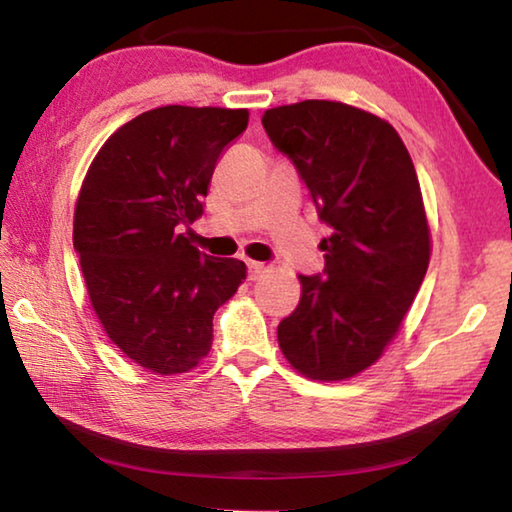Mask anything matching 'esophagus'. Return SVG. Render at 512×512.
Masks as SVG:
<instances>
[{
	"mask_svg": "<svg viewBox=\"0 0 512 512\" xmlns=\"http://www.w3.org/2000/svg\"><path fill=\"white\" fill-rule=\"evenodd\" d=\"M266 271V266L264 264H259V262H248V277L250 280H257L259 275H262Z\"/></svg>",
	"mask_w": 512,
	"mask_h": 512,
	"instance_id": "esophagus-1",
	"label": "esophagus"
}]
</instances>
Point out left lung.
Segmentation results:
<instances>
[{"label": "left lung", "instance_id": "left-lung-1", "mask_svg": "<svg viewBox=\"0 0 512 512\" xmlns=\"http://www.w3.org/2000/svg\"><path fill=\"white\" fill-rule=\"evenodd\" d=\"M262 124L329 230L323 273L300 275V302L277 341L302 375L348 379L379 359L429 266L411 155L391 124L339 101L266 110Z\"/></svg>", "mask_w": 512, "mask_h": 512}]
</instances>
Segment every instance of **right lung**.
Here are the masks:
<instances>
[{
	"instance_id": "right-lung-1",
	"label": "right lung",
	"mask_w": 512,
	"mask_h": 512,
	"mask_svg": "<svg viewBox=\"0 0 512 512\" xmlns=\"http://www.w3.org/2000/svg\"><path fill=\"white\" fill-rule=\"evenodd\" d=\"M248 110L164 106L101 146L74 214V250L110 341L158 375L198 366L212 318L246 280L239 259L189 244L216 160L246 131Z\"/></svg>"
}]
</instances>
